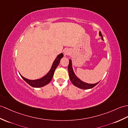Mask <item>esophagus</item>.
Masks as SVG:
<instances>
[{
  "mask_svg": "<svg viewBox=\"0 0 128 128\" xmlns=\"http://www.w3.org/2000/svg\"><path fill=\"white\" fill-rule=\"evenodd\" d=\"M70 54V52L68 50H65L64 51V54L65 56H68Z\"/></svg>",
  "mask_w": 128,
  "mask_h": 128,
  "instance_id": "obj_1",
  "label": "esophagus"
}]
</instances>
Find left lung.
<instances>
[{
    "label": "left lung",
    "mask_w": 128,
    "mask_h": 128,
    "mask_svg": "<svg viewBox=\"0 0 128 128\" xmlns=\"http://www.w3.org/2000/svg\"><path fill=\"white\" fill-rule=\"evenodd\" d=\"M99 35L102 37V39L104 40L102 34L100 32H99ZM68 72H69L70 81L72 83V84L75 86H76V87H78L79 88L82 89V90H88V89L92 88L99 83V82L94 84H87V83L83 82L81 80L79 79L78 77L76 76L75 73L74 72L72 66V62H71V59L69 60V65H68Z\"/></svg>",
    "instance_id": "1"
}]
</instances>
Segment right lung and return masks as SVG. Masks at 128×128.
<instances>
[{
	"label": "right lung",
	"mask_w": 128,
	"mask_h": 128,
	"mask_svg": "<svg viewBox=\"0 0 128 128\" xmlns=\"http://www.w3.org/2000/svg\"><path fill=\"white\" fill-rule=\"evenodd\" d=\"M63 57V53H60V54H59L57 56V58L55 59L54 61L53 62L52 67L50 68L49 72L47 73L45 76H44L42 78H41L40 79L30 80H28L27 78H25L23 77L21 75H20L22 77V78L24 80V81L27 83L28 84H29L32 87L39 88V87H44V86L48 84L50 82V81H51V80L52 79V78L53 76V75H54V71L56 68H57V67L58 66V65H59L60 59Z\"/></svg>",
	"instance_id": "1"
}]
</instances>
